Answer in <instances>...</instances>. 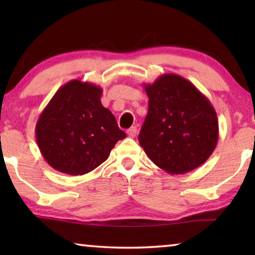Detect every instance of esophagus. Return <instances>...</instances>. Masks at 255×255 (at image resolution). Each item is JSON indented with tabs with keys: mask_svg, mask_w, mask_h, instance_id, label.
<instances>
[{
	"mask_svg": "<svg viewBox=\"0 0 255 255\" xmlns=\"http://www.w3.org/2000/svg\"><path fill=\"white\" fill-rule=\"evenodd\" d=\"M127 133L129 137H135L137 133V127L136 126H131L129 129H127Z\"/></svg>",
	"mask_w": 255,
	"mask_h": 255,
	"instance_id": "34e87169",
	"label": "esophagus"
}]
</instances>
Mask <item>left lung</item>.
<instances>
[{"instance_id": "8db88e82", "label": "left lung", "mask_w": 255, "mask_h": 255, "mask_svg": "<svg viewBox=\"0 0 255 255\" xmlns=\"http://www.w3.org/2000/svg\"><path fill=\"white\" fill-rule=\"evenodd\" d=\"M144 89L148 112L138 140L147 156L170 174L202 165L218 141L217 114L210 101L176 74H163Z\"/></svg>"}]
</instances>
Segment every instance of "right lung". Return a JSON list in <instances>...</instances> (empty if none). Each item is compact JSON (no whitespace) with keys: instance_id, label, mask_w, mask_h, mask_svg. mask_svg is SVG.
Returning a JSON list of instances; mask_svg holds the SVG:
<instances>
[{"instance_id":"1","label":"right lung","mask_w":255,"mask_h":255,"mask_svg":"<svg viewBox=\"0 0 255 255\" xmlns=\"http://www.w3.org/2000/svg\"><path fill=\"white\" fill-rule=\"evenodd\" d=\"M102 89L72 80L54 94L39 116L36 139L45 161L62 173L83 175L109 157L126 137L101 103Z\"/></svg>"}]
</instances>
